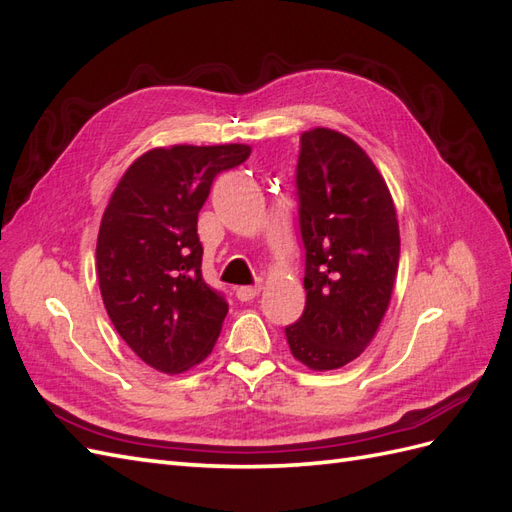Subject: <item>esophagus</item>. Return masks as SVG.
Returning <instances> with one entry per match:
<instances>
[{
  "label": "esophagus",
  "instance_id": "34e87169",
  "mask_svg": "<svg viewBox=\"0 0 512 512\" xmlns=\"http://www.w3.org/2000/svg\"><path fill=\"white\" fill-rule=\"evenodd\" d=\"M260 293V286H239L236 289V297L241 299V302H252L254 297H258Z\"/></svg>",
  "mask_w": 512,
  "mask_h": 512
}]
</instances>
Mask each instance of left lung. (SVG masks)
<instances>
[{"mask_svg":"<svg viewBox=\"0 0 512 512\" xmlns=\"http://www.w3.org/2000/svg\"><path fill=\"white\" fill-rule=\"evenodd\" d=\"M299 141L306 308L286 328V341L308 369L332 371L367 350L389 310L400 226L389 186L356 141L330 128L308 130Z\"/></svg>","mask_w":512,"mask_h":512,"instance_id":"1","label":"left lung"}]
</instances>
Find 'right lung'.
<instances>
[{
  "instance_id": "add662e5",
  "label": "right lung",
  "mask_w": 512,
  "mask_h": 512,
  "mask_svg": "<svg viewBox=\"0 0 512 512\" xmlns=\"http://www.w3.org/2000/svg\"><path fill=\"white\" fill-rule=\"evenodd\" d=\"M249 154L245 143L147 149L108 199L95 252L99 291L121 339L160 373L204 363L219 339L228 304L202 278L197 215L217 173Z\"/></svg>"
}]
</instances>
